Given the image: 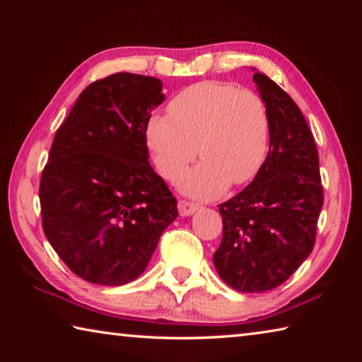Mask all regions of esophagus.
Instances as JSON below:
<instances>
[{
  "label": "esophagus",
  "instance_id": "34e87169",
  "mask_svg": "<svg viewBox=\"0 0 362 362\" xmlns=\"http://www.w3.org/2000/svg\"><path fill=\"white\" fill-rule=\"evenodd\" d=\"M177 207H179V212L182 217H188L192 216V214H194L196 211H198V204L192 203V201H185V199H179V204H177Z\"/></svg>",
  "mask_w": 362,
  "mask_h": 362
}]
</instances>
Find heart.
<instances>
[{
	"instance_id": "obj_1",
	"label": "heart",
	"mask_w": 362,
	"mask_h": 362,
	"mask_svg": "<svg viewBox=\"0 0 362 362\" xmlns=\"http://www.w3.org/2000/svg\"><path fill=\"white\" fill-rule=\"evenodd\" d=\"M169 113L153 115L146 122V145L169 180L199 153L203 161L179 180L182 192L212 199L230 182L243 185L260 170L268 151L269 116L252 90L230 83H198L170 100Z\"/></svg>"
}]
</instances>
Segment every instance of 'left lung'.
Instances as JSON below:
<instances>
[{
	"instance_id": "left-lung-1",
	"label": "left lung",
	"mask_w": 362,
	"mask_h": 362,
	"mask_svg": "<svg viewBox=\"0 0 362 362\" xmlns=\"http://www.w3.org/2000/svg\"><path fill=\"white\" fill-rule=\"evenodd\" d=\"M269 116V150L254 180L218 206L223 236L214 265L238 292L272 291L311 254L322 185L316 144L302 112L279 86L252 69Z\"/></svg>"
}]
</instances>
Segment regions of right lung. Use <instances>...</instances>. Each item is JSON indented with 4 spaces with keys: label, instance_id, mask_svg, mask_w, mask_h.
<instances>
[{
    "label": "right lung",
    "instance_id": "obj_1",
    "mask_svg": "<svg viewBox=\"0 0 362 362\" xmlns=\"http://www.w3.org/2000/svg\"><path fill=\"white\" fill-rule=\"evenodd\" d=\"M158 78L115 73L89 84L59 127L40 183L42 230L73 273L122 286L145 272L177 201L148 163Z\"/></svg>",
    "mask_w": 362,
    "mask_h": 362
}]
</instances>
